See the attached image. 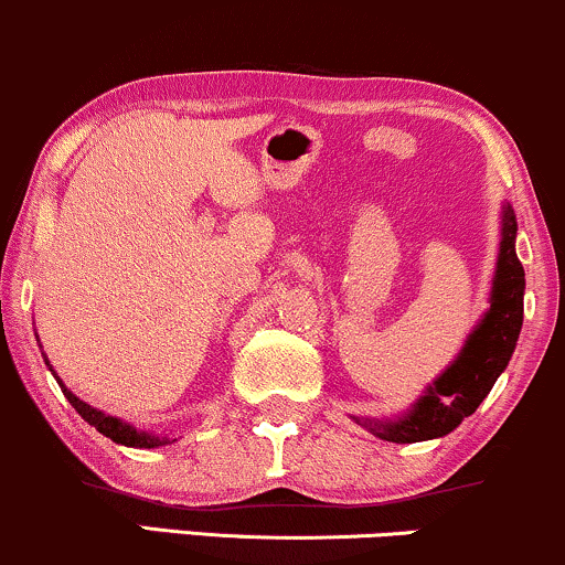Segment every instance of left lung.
Wrapping results in <instances>:
<instances>
[{
	"label": "left lung",
	"mask_w": 565,
	"mask_h": 565,
	"mask_svg": "<svg viewBox=\"0 0 565 565\" xmlns=\"http://www.w3.org/2000/svg\"><path fill=\"white\" fill-rule=\"evenodd\" d=\"M515 215L511 205L502 207V239L498 268H494L489 310L466 339L463 350L447 365V371L418 397V403L397 420H360L379 439L411 445L437 439L458 429L487 397L519 342L523 323V265L515 255Z\"/></svg>",
	"instance_id": "left-lung-1"
}]
</instances>
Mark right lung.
Listing matches in <instances>:
<instances>
[{
    "instance_id": "right-lung-1",
    "label": "right lung",
    "mask_w": 565,
    "mask_h": 565,
    "mask_svg": "<svg viewBox=\"0 0 565 565\" xmlns=\"http://www.w3.org/2000/svg\"><path fill=\"white\" fill-rule=\"evenodd\" d=\"M46 365H50V360H46ZM50 371L54 373V369L50 365ZM54 379H57L60 390H63V394L67 397V403H71L73 407L78 411V416L86 420L88 426H94L99 434H105V437H110L115 445H126V447H145V450H149V447H160V445H168V437H154V434H147V431H139L134 429L131 424H126V420L115 418V416H107V413L97 411V407L86 405L84 399H78L76 394H73L67 386L60 382V376L54 373Z\"/></svg>"
}]
</instances>
